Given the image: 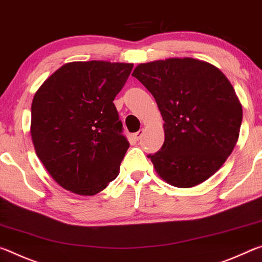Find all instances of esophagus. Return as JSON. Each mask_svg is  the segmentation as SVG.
<instances>
[{"label":"esophagus","mask_w":262,"mask_h":262,"mask_svg":"<svg viewBox=\"0 0 262 262\" xmlns=\"http://www.w3.org/2000/svg\"><path fill=\"white\" fill-rule=\"evenodd\" d=\"M143 134H144V128H140V130H139L138 132H136V134L134 135L135 139H136V140H139V139L141 138V136H143Z\"/></svg>","instance_id":"1"}]
</instances>
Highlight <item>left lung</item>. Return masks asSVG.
I'll list each match as a JSON object with an SVG mask.
<instances>
[{
    "label": "left lung",
    "mask_w": 262,
    "mask_h": 262,
    "mask_svg": "<svg viewBox=\"0 0 262 262\" xmlns=\"http://www.w3.org/2000/svg\"><path fill=\"white\" fill-rule=\"evenodd\" d=\"M132 76L156 98L165 143L149 154L158 175L178 188L204 182L221 168L238 141L243 106L223 72L194 58L139 63Z\"/></svg>",
    "instance_id": "8db88e82"
}]
</instances>
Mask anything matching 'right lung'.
Here are the masks:
<instances>
[{"mask_svg": "<svg viewBox=\"0 0 262 262\" xmlns=\"http://www.w3.org/2000/svg\"><path fill=\"white\" fill-rule=\"evenodd\" d=\"M134 63H65L36 92L31 138L37 157L60 187L81 196L102 191L119 174L128 141L114 100Z\"/></svg>", "mask_w": 262, "mask_h": 262, "instance_id": "add662e5", "label": "right lung"}]
</instances>
